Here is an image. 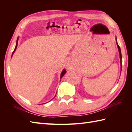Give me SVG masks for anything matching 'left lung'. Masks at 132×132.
<instances>
[{
	"label": "left lung",
	"mask_w": 132,
	"mask_h": 132,
	"mask_svg": "<svg viewBox=\"0 0 132 132\" xmlns=\"http://www.w3.org/2000/svg\"><path fill=\"white\" fill-rule=\"evenodd\" d=\"M116 44L117 46V48H118L119 52V54H120V64H121V68H122V63H121V60H122V55H121V49H120V47L119 46L118 43H117V38L116 37Z\"/></svg>",
	"instance_id": "1"
}]
</instances>
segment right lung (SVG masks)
Masks as SVG:
<instances>
[{"label":"right lung","instance_id":"right-lung-1","mask_svg":"<svg viewBox=\"0 0 132 132\" xmlns=\"http://www.w3.org/2000/svg\"><path fill=\"white\" fill-rule=\"evenodd\" d=\"M18 40H19V37H18V38H17V41H16V46H15V49H14V50H13V53H12V55H13V54H14V53H15V52L16 51V48H17V46H18ZM66 70L65 69H63V70H62V72H61V77H60V79H61L63 77V75L65 74V73H66ZM45 104V103H44Z\"/></svg>","mask_w":132,"mask_h":132}]
</instances>
